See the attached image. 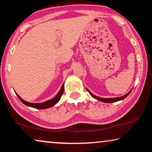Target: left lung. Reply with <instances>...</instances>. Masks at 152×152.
I'll return each instance as SVG.
<instances>
[{"label":"left lung","mask_w":152,"mask_h":152,"mask_svg":"<svg viewBox=\"0 0 152 152\" xmlns=\"http://www.w3.org/2000/svg\"><path fill=\"white\" fill-rule=\"evenodd\" d=\"M87 91L89 92V93L91 94V95L93 97H94L95 99H97L99 101H100V102H105V103H113V102H118V101H120V100H122L124 99V98H126L127 96H128L130 93L131 92V90L129 91V92L128 93H126V95H124V96H122V97H115V98H101V97H97V96L94 95H93L92 93H91L90 91H89L88 89Z\"/></svg>","instance_id":"left-lung-1"}]
</instances>
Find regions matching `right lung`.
<instances>
[{
	"label": "right lung",
	"instance_id": "add662e5",
	"mask_svg": "<svg viewBox=\"0 0 152 152\" xmlns=\"http://www.w3.org/2000/svg\"><path fill=\"white\" fill-rule=\"evenodd\" d=\"M64 83L63 84V85L61 86V88L60 89V91L58 92V93L57 94V95L55 96L54 98L48 100L47 102H43V103H29L24 101L22 99L20 96H19L18 94L16 93L17 96H18V98L20 99V100L22 102L23 104H25L27 106L31 107H34V108H37V109H47V108H49L50 107L53 106L56 103L59 102L61 99V97L62 95V94L64 93Z\"/></svg>",
	"mask_w": 152,
	"mask_h": 152
}]
</instances>
